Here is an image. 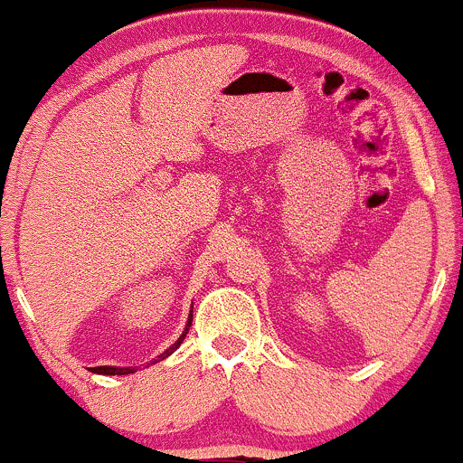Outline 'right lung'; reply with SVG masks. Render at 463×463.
Returning a JSON list of instances; mask_svg holds the SVG:
<instances>
[{"label": "right lung", "mask_w": 463, "mask_h": 463, "mask_svg": "<svg viewBox=\"0 0 463 463\" xmlns=\"http://www.w3.org/2000/svg\"><path fill=\"white\" fill-rule=\"evenodd\" d=\"M190 325H192V320L187 322V326H190ZM185 333H187V329H185ZM185 333H183V335L178 337L176 342H174V345L170 346V349H167L165 353H163V355H161V360H163V357H167V355H170V353L176 351L178 346H181V342L185 340ZM92 373H103V375H130V373H134V369H118V366H94Z\"/></svg>", "instance_id": "right-lung-1"}]
</instances>
